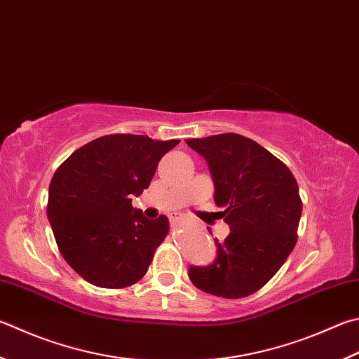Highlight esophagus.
Listing matches in <instances>:
<instances>
[{"instance_id":"esophagus-1","label":"esophagus","mask_w":359,"mask_h":359,"mask_svg":"<svg viewBox=\"0 0 359 359\" xmlns=\"http://www.w3.org/2000/svg\"><path fill=\"white\" fill-rule=\"evenodd\" d=\"M180 215L179 213H171L169 215V223H171V226H177L180 223Z\"/></svg>"}]
</instances>
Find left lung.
<instances>
[{
  "label": "left lung",
  "mask_w": 359,
  "mask_h": 359,
  "mask_svg": "<svg viewBox=\"0 0 359 359\" xmlns=\"http://www.w3.org/2000/svg\"><path fill=\"white\" fill-rule=\"evenodd\" d=\"M210 168L215 204L231 227L208 266H191L202 292L243 298L281 269L297 243L303 204L290 169L256 141L237 133L187 140Z\"/></svg>",
  "instance_id": "obj_1"
}]
</instances>
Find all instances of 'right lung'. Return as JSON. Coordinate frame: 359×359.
<instances>
[{
  "instance_id": "right-lung-1",
  "label": "right lung",
  "mask_w": 359,
  "mask_h": 359,
  "mask_svg": "<svg viewBox=\"0 0 359 359\" xmlns=\"http://www.w3.org/2000/svg\"><path fill=\"white\" fill-rule=\"evenodd\" d=\"M179 142L107 135L56 169L47 215L62 257L88 283L122 289L146 275L169 221L165 215L144 218L130 198L149 188L158 161Z\"/></svg>"
}]
</instances>
